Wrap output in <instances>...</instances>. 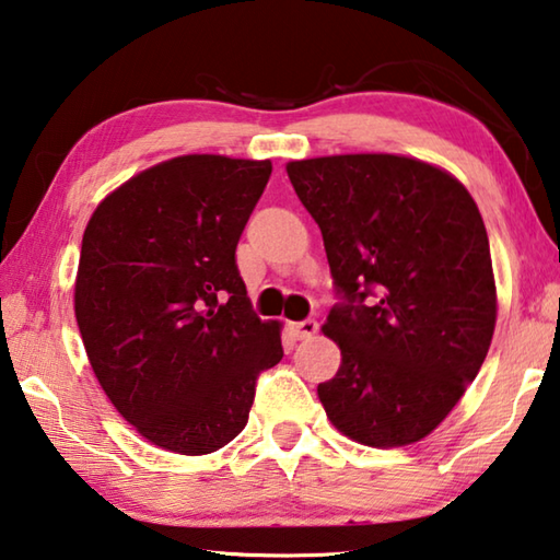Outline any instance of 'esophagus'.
<instances>
[{"label":"esophagus","instance_id":"esophagus-1","mask_svg":"<svg viewBox=\"0 0 560 560\" xmlns=\"http://www.w3.org/2000/svg\"><path fill=\"white\" fill-rule=\"evenodd\" d=\"M292 329L298 334V339H312V336L319 331V324H316V319H304V322L292 324Z\"/></svg>","mask_w":560,"mask_h":560}]
</instances>
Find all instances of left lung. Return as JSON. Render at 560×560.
<instances>
[{
    "instance_id": "8db88e82",
    "label": "left lung",
    "mask_w": 560,
    "mask_h": 560,
    "mask_svg": "<svg viewBox=\"0 0 560 560\" xmlns=\"http://www.w3.org/2000/svg\"><path fill=\"white\" fill-rule=\"evenodd\" d=\"M322 229L336 294L324 334L339 373L319 383L358 444L407 446L456 407L488 355L498 294L488 231L456 177L389 153L288 163Z\"/></svg>"
}]
</instances>
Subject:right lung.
Instances as JSON below:
<instances>
[{
	"mask_svg": "<svg viewBox=\"0 0 560 560\" xmlns=\"http://www.w3.org/2000/svg\"><path fill=\"white\" fill-rule=\"evenodd\" d=\"M270 161L180 155L131 177L82 236L75 316L116 411L143 439L205 456L244 431L280 324L250 310L236 246Z\"/></svg>",
	"mask_w": 560,
	"mask_h": 560,
	"instance_id": "obj_1",
	"label": "right lung"
}]
</instances>
